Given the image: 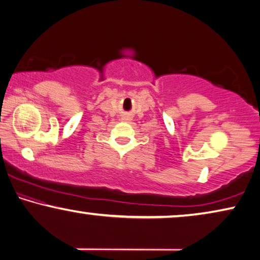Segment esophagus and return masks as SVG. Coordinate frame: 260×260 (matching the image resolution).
I'll return each instance as SVG.
<instances>
[{"label":"esophagus","mask_w":260,"mask_h":260,"mask_svg":"<svg viewBox=\"0 0 260 260\" xmlns=\"http://www.w3.org/2000/svg\"><path fill=\"white\" fill-rule=\"evenodd\" d=\"M121 120H122V121H131V120H132L131 114H129V113H125V114L122 115Z\"/></svg>","instance_id":"esophagus-1"}]
</instances>
